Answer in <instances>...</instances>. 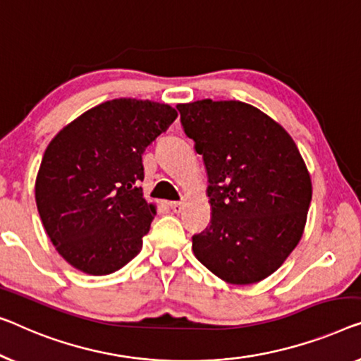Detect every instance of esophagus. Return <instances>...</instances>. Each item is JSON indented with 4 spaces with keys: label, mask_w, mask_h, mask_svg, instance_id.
Here are the masks:
<instances>
[{
    "label": "esophagus",
    "mask_w": 361,
    "mask_h": 361,
    "mask_svg": "<svg viewBox=\"0 0 361 361\" xmlns=\"http://www.w3.org/2000/svg\"><path fill=\"white\" fill-rule=\"evenodd\" d=\"M169 206H170V209H171V211H173V212H181L183 202H170Z\"/></svg>",
    "instance_id": "34e87169"
}]
</instances>
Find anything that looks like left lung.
Returning a JSON list of instances; mask_svg holds the SVG:
<instances>
[{
    "mask_svg": "<svg viewBox=\"0 0 361 361\" xmlns=\"http://www.w3.org/2000/svg\"><path fill=\"white\" fill-rule=\"evenodd\" d=\"M207 171L211 224L192 251L227 283L261 282L303 235L311 176L292 136L256 106L211 99L176 105Z\"/></svg>",
    "mask_w": 361,
    "mask_h": 361,
    "instance_id": "1",
    "label": "left lung"
}]
</instances>
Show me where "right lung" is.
Returning <instances> with one entry per match:
<instances>
[{"label": "right lung", "mask_w": 361, "mask_h": 361, "mask_svg": "<svg viewBox=\"0 0 361 361\" xmlns=\"http://www.w3.org/2000/svg\"><path fill=\"white\" fill-rule=\"evenodd\" d=\"M173 106L115 99L64 126L43 154L35 201L61 257L89 276L126 266L142 248L155 204L142 196V154L176 120Z\"/></svg>", "instance_id": "add662e5"}]
</instances>
